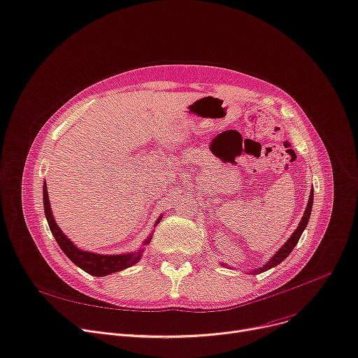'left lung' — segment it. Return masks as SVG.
<instances>
[{"mask_svg":"<svg viewBox=\"0 0 358 358\" xmlns=\"http://www.w3.org/2000/svg\"><path fill=\"white\" fill-rule=\"evenodd\" d=\"M313 203H314V187L311 188V193H309V200H308L306 208H305V211H303V216H302V219H301L298 227L295 229V231L291 234L289 239L283 243V246H280V249H279L278 252H275V255L266 262V264H265L264 266L255 268V269L249 271L250 275H257V273H262V272H266V271H269L271 268H275V266H278L279 264H282V262L291 255V252L294 250V248L296 246V243H298V241H299V237H301L302 231L305 230V227H306V224H308V222H309V216H311V211H313ZM220 265H222V266L231 268V266H229V265H226V264H220Z\"/></svg>","mask_w":358,"mask_h":358,"instance_id":"obj_1","label":"left lung"}]
</instances>
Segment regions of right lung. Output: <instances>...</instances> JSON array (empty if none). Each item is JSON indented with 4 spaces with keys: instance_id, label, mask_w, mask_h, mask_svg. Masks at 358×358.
Here are the masks:
<instances>
[{
    "instance_id": "right-lung-1",
    "label": "right lung",
    "mask_w": 358,
    "mask_h": 358,
    "mask_svg": "<svg viewBox=\"0 0 358 358\" xmlns=\"http://www.w3.org/2000/svg\"><path fill=\"white\" fill-rule=\"evenodd\" d=\"M43 204H44V214L47 223H49V227L55 236V239L60 249L64 252V255L73 262L76 266L87 272L89 275L93 276H106L119 271H124L127 268L134 266L135 264L141 260L142 255L145 252V248L150 245L154 231L148 234L144 243L141 245L139 249L128 253H119V255H101V253H94L89 250H83L78 248L73 242H71L69 237L63 233V230L59 227V224L55 220L53 211L50 207V200H49V193H47V184L45 181L43 182ZM162 214L157 219L155 226L161 222Z\"/></svg>"
}]
</instances>
